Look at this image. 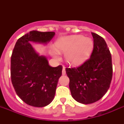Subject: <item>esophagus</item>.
<instances>
[{
	"label": "esophagus",
	"mask_w": 124,
	"mask_h": 124,
	"mask_svg": "<svg viewBox=\"0 0 124 124\" xmlns=\"http://www.w3.org/2000/svg\"><path fill=\"white\" fill-rule=\"evenodd\" d=\"M66 74V69H65V68H63V69H62V75H65Z\"/></svg>",
	"instance_id": "34e87169"
}]
</instances>
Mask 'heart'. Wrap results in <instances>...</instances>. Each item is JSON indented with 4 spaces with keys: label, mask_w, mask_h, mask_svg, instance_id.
<instances>
[{
    "label": "heart",
    "mask_w": 124,
    "mask_h": 124,
    "mask_svg": "<svg viewBox=\"0 0 124 124\" xmlns=\"http://www.w3.org/2000/svg\"><path fill=\"white\" fill-rule=\"evenodd\" d=\"M56 49L51 50V54L56 60L60 58L59 53H65V60L71 66H78L88 58L93 49V41L84 36L70 35L60 38L55 42Z\"/></svg>",
    "instance_id": "heart-1"
}]
</instances>
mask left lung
<instances>
[{
    "label": "left lung",
    "mask_w": 124,
    "mask_h": 124,
    "mask_svg": "<svg viewBox=\"0 0 124 124\" xmlns=\"http://www.w3.org/2000/svg\"><path fill=\"white\" fill-rule=\"evenodd\" d=\"M90 58L78 68H66L72 97L78 102L89 104L103 97L109 88L113 77L111 54L105 40L94 33Z\"/></svg>",
    "instance_id": "8db88e82"
}]
</instances>
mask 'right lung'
<instances>
[{
    "mask_svg": "<svg viewBox=\"0 0 124 124\" xmlns=\"http://www.w3.org/2000/svg\"><path fill=\"white\" fill-rule=\"evenodd\" d=\"M54 32L31 31L15 44L11 57V78L15 92L26 104L45 107L54 97L62 67H51L44 55H40L31 42L46 45Z\"/></svg>",
    "mask_w": 124,
    "mask_h": 124,
    "instance_id": "obj_1",
    "label": "right lung"
}]
</instances>
